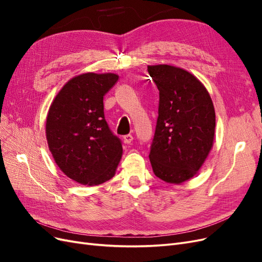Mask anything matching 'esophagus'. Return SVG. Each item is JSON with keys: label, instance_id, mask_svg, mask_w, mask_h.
<instances>
[{"label": "esophagus", "instance_id": "esophagus-1", "mask_svg": "<svg viewBox=\"0 0 262 262\" xmlns=\"http://www.w3.org/2000/svg\"><path fill=\"white\" fill-rule=\"evenodd\" d=\"M123 140H124V143L130 144L133 141V136H131V134H126V136L123 137Z\"/></svg>", "mask_w": 262, "mask_h": 262}]
</instances>
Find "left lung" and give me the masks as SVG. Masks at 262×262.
Segmentation results:
<instances>
[{
	"instance_id": "left-lung-1",
	"label": "left lung",
	"mask_w": 262,
	"mask_h": 262,
	"mask_svg": "<svg viewBox=\"0 0 262 262\" xmlns=\"http://www.w3.org/2000/svg\"><path fill=\"white\" fill-rule=\"evenodd\" d=\"M160 91L149 162L155 176L180 185L194 177L207 160L215 133V110L205 86L188 71L148 66Z\"/></svg>"
}]
</instances>
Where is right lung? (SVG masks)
I'll return each instance as SVG.
<instances>
[{
	"mask_svg": "<svg viewBox=\"0 0 262 262\" xmlns=\"http://www.w3.org/2000/svg\"><path fill=\"white\" fill-rule=\"evenodd\" d=\"M115 73H84L71 78L54 97L46 137L55 164L69 178L87 186L112 179L122 156L121 141L104 115V96Z\"/></svg>",
	"mask_w": 262,
	"mask_h": 262,
	"instance_id": "right-lung-1",
	"label": "right lung"
}]
</instances>
